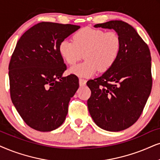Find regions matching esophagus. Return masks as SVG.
<instances>
[{"label":"esophagus","mask_w":160,"mask_h":160,"mask_svg":"<svg viewBox=\"0 0 160 160\" xmlns=\"http://www.w3.org/2000/svg\"><path fill=\"white\" fill-rule=\"evenodd\" d=\"M79 83H80V86H84L86 83V80L85 79L80 78L79 79Z\"/></svg>","instance_id":"obj_1"}]
</instances>
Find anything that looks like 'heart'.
Segmentation results:
<instances>
[{"instance_id": "b5f03b06", "label": "heart", "mask_w": 160, "mask_h": 160, "mask_svg": "<svg viewBox=\"0 0 160 160\" xmlns=\"http://www.w3.org/2000/svg\"><path fill=\"white\" fill-rule=\"evenodd\" d=\"M73 42L63 40L59 44V53L64 62L73 65L81 58V63L70 68L69 72L88 78L110 69L118 59L121 51V38L114 31L82 28L74 34Z\"/></svg>"}]
</instances>
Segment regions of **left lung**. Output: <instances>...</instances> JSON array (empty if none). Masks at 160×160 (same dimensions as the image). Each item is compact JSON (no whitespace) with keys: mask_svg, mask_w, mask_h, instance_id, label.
<instances>
[{"mask_svg":"<svg viewBox=\"0 0 160 160\" xmlns=\"http://www.w3.org/2000/svg\"><path fill=\"white\" fill-rule=\"evenodd\" d=\"M94 26L114 29L122 44L114 65L100 78L87 82L92 92L87 105L100 128L120 131L137 122L151 94V52L136 30L124 21H111Z\"/></svg>","mask_w":160,"mask_h":160,"instance_id":"1","label":"left lung"}]
</instances>
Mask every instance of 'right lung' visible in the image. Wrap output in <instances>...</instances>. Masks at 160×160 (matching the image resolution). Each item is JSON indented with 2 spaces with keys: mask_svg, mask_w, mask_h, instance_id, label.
<instances>
[{
  "mask_svg": "<svg viewBox=\"0 0 160 160\" xmlns=\"http://www.w3.org/2000/svg\"><path fill=\"white\" fill-rule=\"evenodd\" d=\"M80 27L41 22L16 44L9 65L10 96L21 118L35 130L53 131L66 120L79 80L74 74L62 77L66 66L58 47Z\"/></svg>",
  "mask_w": 160,
  "mask_h": 160,
  "instance_id": "add662e5",
  "label": "right lung"
}]
</instances>
